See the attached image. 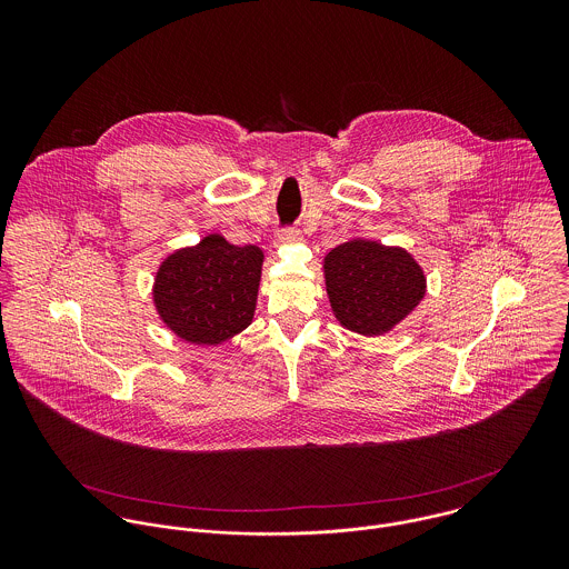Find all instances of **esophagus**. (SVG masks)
<instances>
[{
  "instance_id": "1",
  "label": "esophagus",
  "mask_w": 569,
  "mask_h": 569,
  "mask_svg": "<svg viewBox=\"0 0 569 569\" xmlns=\"http://www.w3.org/2000/svg\"><path fill=\"white\" fill-rule=\"evenodd\" d=\"M298 241H302V234L296 228H284L278 232V244H291Z\"/></svg>"
}]
</instances>
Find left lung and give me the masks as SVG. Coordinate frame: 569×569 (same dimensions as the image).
<instances>
[{
    "instance_id": "1",
    "label": "left lung",
    "mask_w": 569,
    "mask_h": 569,
    "mask_svg": "<svg viewBox=\"0 0 569 569\" xmlns=\"http://www.w3.org/2000/svg\"><path fill=\"white\" fill-rule=\"evenodd\" d=\"M326 293L337 322L366 337L392 330L425 298L427 278L403 247L368 239L337 244L325 258Z\"/></svg>"
}]
</instances>
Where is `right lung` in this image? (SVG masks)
Wrapping results in <instances>:
<instances>
[{"instance_id":"add662e5","label":"right lung","mask_w":569,"mask_h":569,"mask_svg":"<svg viewBox=\"0 0 569 569\" xmlns=\"http://www.w3.org/2000/svg\"><path fill=\"white\" fill-rule=\"evenodd\" d=\"M262 249L208 234L166 256L156 273L153 305L179 339L219 346L253 320Z\"/></svg>"}]
</instances>
